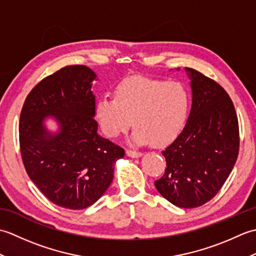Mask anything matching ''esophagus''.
<instances>
[{
	"instance_id": "1",
	"label": "esophagus",
	"mask_w": 256,
	"mask_h": 256,
	"mask_svg": "<svg viewBox=\"0 0 256 256\" xmlns=\"http://www.w3.org/2000/svg\"><path fill=\"white\" fill-rule=\"evenodd\" d=\"M126 155L128 157H132V158H140V156H143V154L140 153V152H135V150H126Z\"/></svg>"
}]
</instances>
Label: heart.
I'll return each instance as SVG.
<instances>
[{
	"mask_svg": "<svg viewBox=\"0 0 256 256\" xmlns=\"http://www.w3.org/2000/svg\"><path fill=\"white\" fill-rule=\"evenodd\" d=\"M189 108V91L182 82L132 77L116 86V96L98 100L96 118L108 138H118L133 123L132 143L162 146L180 133Z\"/></svg>",
	"mask_w": 256,
	"mask_h": 256,
	"instance_id": "obj_1",
	"label": "heart"
}]
</instances>
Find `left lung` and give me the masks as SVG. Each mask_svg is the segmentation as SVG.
I'll use <instances>...</instances> for the list:
<instances>
[{
  "label": "left lung",
  "mask_w": 256,
  "mask_h": 256,
  "mask_svg": "<svg viewBox=\"0 0 256 256\" xmlns=\"http://www.w3.org/2000/svg\"><path fill=\"white\" fill-rule=\"evenodd\" d=\"M184 70L192 108L182 133L162 152L167 167L155 187L179 208H197L219 192L234 167L238 123L233 102L220 84L197 70Z\"/></svg>",
  "instance_id": "1"
}]
</instances>
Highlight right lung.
Returning a JSON list of instances; mask_svg holds the SVG:
<instances>
[{
    "mask_svg": "<svg viewBox=\"0 0 256 256\" xmlns=\"http://www.w3.org/2000/svg\"><path fill=\"white\" fill-rule=\"evenodd\" d=\"M86 66L64 67L36 84L20 118V154L27 175L47 199L62 208L94 204L113 180L124 150L98 134L96 80ZM58 123L48 130L47 119Z\"/></svg>",
    "mask_w": 256,
    "mask_h": 256,
    "instance_id": "1",
    "label": "right lung"
}]
</instances>
